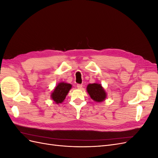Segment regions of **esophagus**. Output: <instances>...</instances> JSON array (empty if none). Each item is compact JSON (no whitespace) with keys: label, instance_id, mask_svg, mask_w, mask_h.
<instances>
[{"label":"esophagus","instance_id":"34e87169","mask_svg":"<svg viewBox=\"0 0 158 158\" xmlns=\"http://www.w3.org/2000/svg\"><path fill=\"white\" fill-rule=\"evenodd\" d=\"M82 84H77V88H78V89H81L82 88Z\"/></svg>","mask_w":158,"mask_h":158}]
</instances>
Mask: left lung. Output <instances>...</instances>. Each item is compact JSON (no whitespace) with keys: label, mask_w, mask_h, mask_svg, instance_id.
Here are the masks:
<instances>
[{"label":"left lung","mask_w":158,"mask_h":158,"mask_svg":"<svg viewBox=\"0 0 158 158\" xmlns=\"http://www.w3.org/2000/svg\"><path fill=\"white\" fill-rule=\"evenodd\" d=\"M87 91L91 98L97 102H103L106 98V93L101 84H89L87 87Z\"/></svg>","instance_id":"8db88e82"}]
</instances>
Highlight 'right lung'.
Segmentation results:
<instances>
[{
	"label": "right lung",
	"instance_id": "1",
	"mask_svg": "<svg viewBox=\"0 0 158 158\" xmlns=\"http://www.w3.org/2000/svg\"><path fill=\"white\" fill-rule=\"evenodd\" d=\"M71 87L72 85L70 84L64 82L59 83L56 85L53 92L51 94L52 99L55 101L56 103H62L64 100Z\"/></svg>",
	"mask_w": 158,
	"mask_h": 158
}]
</instances>
